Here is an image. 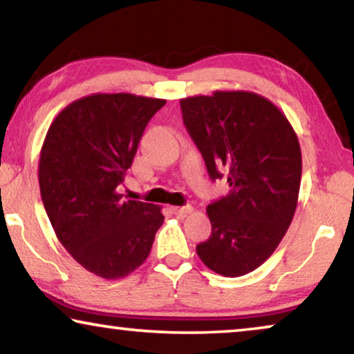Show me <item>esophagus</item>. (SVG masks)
I'll use <instances>...</instances> for the list:
<instances>
[{
	"label": "esophagus",
	"instance_id": "obj_1",
	"mask_svg": "<svg viewBox=\"0 0 354 354\" xmlns=\"http://www.w3.org/2000/svg\"><path fill=\"white\" fill-rule=\"evenodd\" d=\"M170 211L175 215H187V214L194 211V207H192V206H181V207L173 206V207H170Z\"/></svg>",
	"mask_w": 354,
	"mask_h": 354
}]
</instances>
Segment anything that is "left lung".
Segmentation results:
<instances>
[{
    "instance_id": "1",
    "label": "left lung",
    "mask_w": 354,
    "mask_h": 354,
    "mask_svg": "<svg viewBox=\"0 0 354 354\" xmlns=\"http://www.w3.org/2000/svg\"><path fill=\"white\" fill-rule=\"evenodd\" d=\"M183 120L214 181L230 194L206 207L212 234L196 245L206 267L236 278L273 254L292 223L301 183V149L289 120L262 95L215 91L181 101Z\"/></svg>"
}]
</instances>
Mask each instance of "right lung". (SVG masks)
<instances>
[{"label": "right lung", "mask_w": 354, "mask_h": 354, "mask_svg": "<svg viewBox=\"0 0 354 354\" xmlns=\"http://www.w3.org/2000/svg\"><path fill=\"white\" fill-rule=\"evenodd\" d=\"M167 103L133 93H93L53 120L41 145L39 185L59 242L104 279L139 268L164 223L162 207L122 198L117 187L133 164L149 120Z\"/></svg>", "instance_id": "obj_1"}]
</instances>
